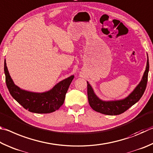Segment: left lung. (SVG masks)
I'll list each match as a JSON object with an SVG mask.
<instances>
[{
    "label": "left lung",
    "mask_w": 153,
    "mask_h": 153,
    "mask_svg": "<svg viewBox=\"0 0 153 153\" xmlns=\"http://www.w3.org/2000/svg\"><path fill=\"white\" fill-rule=\"evenodd\" d=\"M149 71V62L148 58L146 70L144 71L143 79H142L140 83L137 85L134 90L127 97L122 100L109 101L101 100L95 94L91 86L87 82V95L90 106L91 107L93 110L105 115L116 116V115L124 113L130 107H132L136 102H138L144 94V91H145L146 87L147 81H148Z\"/></svg>",
    "instance_id": "1"
}]
</instances>
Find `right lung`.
<instances>
[{"label": "right lung", "mask_w": 153, "mask_h": 153, "mask_svg": "<svg viewBox=\"0 0 153 153\" xmlns=\"http://www.w3.org/2000/svg\"><path fill=\"white\" fill-rule=\"evenodd\" d=\"M5 81L12 97L25 109L36 114H48L55 111L64 103L65 95L74 79L72 75L58 82L52 89L44 93H33L21 89L13 82L4 60Z\"/></svg>", "instance_id": "right-lung-1"}]
</instances>
